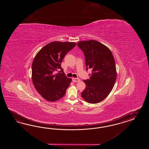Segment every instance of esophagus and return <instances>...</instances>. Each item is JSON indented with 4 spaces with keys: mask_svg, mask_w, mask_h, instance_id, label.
Segmentation results:
<instances>
[{
    "mask_svg": "<svg viewBox=\"0 0 149 149\" xmlns=\"http://www.w3.org/2000/svg\"><path fill=\"white\" fill-rule=\"evenodd\" d=\"M72 81H73V82H79V81H80V79H79V78L72 77Z\"/></svg>",
    "mask_w": 149,
    "mask_h": 149,
    "instance_id": "1",
    "label": "esophagus"
}]
</instances>
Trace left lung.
<instances>
[{
	"label": "left lung",
	"mask_w": 149,
	"mask_h": 149,
	"mask_svg": "<svg viewBox=\"0 0 149 149\" xmlns=\"http://www.w3.org/2000/svg\"><path fill=\"white\" fill-rule=\"evenodd\" d=\"M77 45L85 55L86 70L92 69L90 79L84 80L86 88L81 96L88 103H98L109 95L115 83L114 58L108 47L97 41H82Z\"/></svg>",
	"instance_id": "left-lung-1"
}]
</instances>
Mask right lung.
<instances>
[{"label":"right lung","mask_w":149,"mask_h":149,"mask_svg":"<svg viewBox=\"0 0 149 149\" xmlns=\"http://www.w3.org/2000/svg\"><path fill=\"white\" fill-rule=\"evenodd\" d=\"M76 45L74 42L53 41L44 46L34 57L32 81L37 92L46 100L54 102L65 95L72 79L65 76L61 63L65 55ZM59 69L61 70L54 74V71Z\"/></svg>","instance_id":"1"}]
</instances>
